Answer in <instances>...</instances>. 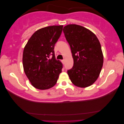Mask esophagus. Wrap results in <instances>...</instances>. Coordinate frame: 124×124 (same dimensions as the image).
I'll list each match as a JSON object with an SVG mask.
<instances>
[{"mask_svg": "<svg viewBox=\"0 0 124 124\" xmlns=\"http://www.w3.org/2000/svg\"><path fill=\"white\" fill-rule=\"evenodd\" d=\"M62 64L65 63V60H64V59H63V60H62Z\"/></svg>", "mask_w": 124, "mask_h": 124, "instance_id": "34e87169", "label": "esophagus"}]
</instances>
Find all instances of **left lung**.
<instances>
[{"label": "left lung", "instance_id": "left-lung-1", "mask_svg": "<svg viewBox=\"0 0 124 124\" xmlns=\"http://www.w3.org/2000/svg\"><path fill=\"white\" fill-rule=\"evenodd\" d=\"M63 32L73 59V66L67 72L71 82L79 87L91 86L98 79L103 67V55L99 40L94 33L80 25H66Z\"/></svg>", "mask_w": 124, "mask_h": 124}]
</instances>
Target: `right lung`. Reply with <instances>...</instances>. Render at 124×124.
Masks as SVG:
<instances>
[{
	"label": "right lung",
	"mask_w": 124,
	"mask_h": 124,
	"mask_svg": "<svg viewBox=\"0 0 124 124\" xmlns=\"http://www.w3.org/2000/svg\"><path fill=\"white\" fill-rule=\"evenodd\" d=\"M62 27L54 25L37 30L23 49V70L31 84L37 89L53 87L62 72V64L55 59L54 49Z\"/></svg>",
	"instance_id": "1"
}]
</instances>
